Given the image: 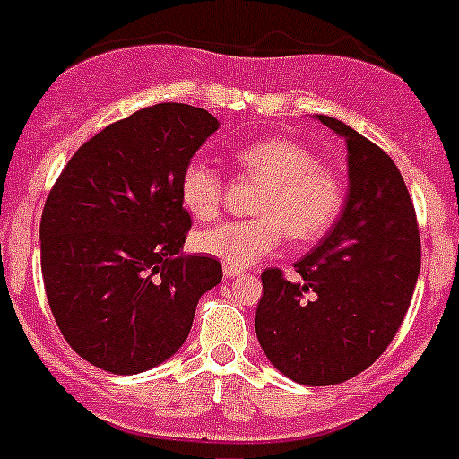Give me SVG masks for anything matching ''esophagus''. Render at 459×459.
<instances>
[{
  "label": "esophagus",
  "instance_id": "esophagus-1",
  "mask_svg": "<svg viewBox=\"0 0 459 459\" xmlns=\"http://www.w3.org/2000/svg\"><path fill=\"white\" fill-rule=\"evenodd\" d=\"M242 271H239V269H230V266H226L224 264V278L226 280H235V278H242Z\"/></svg>",
  "mask_w": 459,
  "mask_h": 459
}]
</instances>
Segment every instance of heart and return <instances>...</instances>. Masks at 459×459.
<instances>
[{"instance_id":"obj_1","label":"heart","mask_w":459,"mask_h":459,"mask_svg":"<svg viewBox=\"0 0 459 459\" xmlns=\"http://www.w3.org/2000/svg\"><path fill=\"white\" fill-rule=\"evenodd\" d=\"M244 175L262 181L253 220H229L199 230L195 248L230 269H244L269 257L282 242L320 239L342 211V184L318 159L289 139H262L233 154ZM224 199L220 172L204 159H190L179 175V202L195 220H211Z\"/></svg>"}]
</instances>
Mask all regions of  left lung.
I'll list each match as a JSON object with an SVG mask.
<instances>
[{
	"mask_svg": "<svg viewBox=\"0 0 459 459\" xmlns=\"http://www.w3.org/2000/svg\"><path fill=\"white\" fill-rule=\"evenodd\" d=\"M316 118L348 143V202L318 247L293 264L296 280L262 271L255 333L284 377L333 385L368 370L402 327L421 244L393 159L338 118Z\"/></svg>",
	"mask_w": 459,
	"mask_h": 459,
	"instance_id": "1",
	"label": "left lung"
}]
</instances>
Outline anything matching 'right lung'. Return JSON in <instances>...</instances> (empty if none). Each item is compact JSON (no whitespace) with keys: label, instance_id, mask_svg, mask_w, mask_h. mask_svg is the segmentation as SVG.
<instances>
[{"label":"right lung","instance_id":"1","mask_svg":"<svg viewBox=\"0 0 459 459\" xmlns=\"http://www.w3.org/2000/svg\"><path fill=\"white\" fill-rule=\"evenodd\" d=\"M220 121L159 102L80 145L39 221L51 314L74 352L111 375L170 359L197 302L221 282L220 260L184 255L190 215L179 175Z\"/></svg>","mask_w":459,"mask_h":459}]
</instances>
